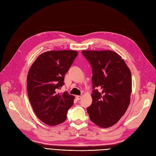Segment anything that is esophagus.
Here are the masks:
<instances>
[{
  "instance_id": "34e87169",
  "label": "esophagus",
  "mask_w": 156,
  "mask_h": 156,
  "mask_svg": "<svg viewBox=\"0 0 156 156\" xmlns=\"http://www.w3.org/2000/svg\"><path fill=\"white\" fill-rule=\"evenodd\" d=\"M81 97H82L81 96H75V98H76V99H77V100H81Z\"/></svg>"
}]
</instances>
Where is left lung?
Returning <instances> with one entry per match:
<instances>
[{
  "label": "left lung",
  "instance_id": "left-lung-1",
  "mask_svg": "<svg viewBox=\"0 0 156 156\" xmlns=\"http://www.w3.org/2000/svg\"><path fill=\"white\" fill-rule=\"evenodd\" d=\"M92 68V102L87 110L92 122L102 128L119 121L129 106L131 73L123 59L112 50H83Z\"/></svg>",
  "mask_w": 156,
  "mask_h": 156
}]
</instances>
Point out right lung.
<instances>
[{"instance_id":"1","label":"right lung","mask_w":156,"mask_h":156,"mask_svg":"<svg viewBox=\"0 0 156 156\" xmlns=\"http://www.w3.org/2000/svg\"><path fill=\"white\" fill-rule=\"evenodd\" d=\"M77 54L70 50L45 52L29 68L27 77L29 102L37 117L48 125L63 123L73 106L74 96L58 91L64 85V75Z\"/></svg>"}]
</instances>
